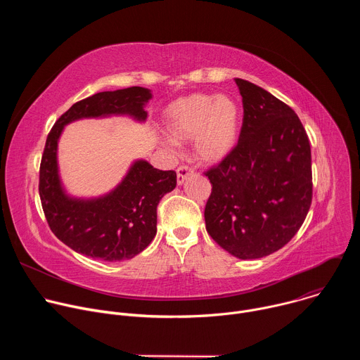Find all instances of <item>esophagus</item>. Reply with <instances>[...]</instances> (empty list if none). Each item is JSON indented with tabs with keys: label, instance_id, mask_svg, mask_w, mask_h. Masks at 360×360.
Masks as SVG:
<instances>
[{
	"label": "esophagus",
	"instance_id": "esophagus-1",
	"mask_svg": "<svg viewBox=\"0 0 360 360\" xmlns=\"http://www.w3.org/2000/svg\"><path fill=\"white\" fill-rule=\"evenodd\" d=\"M193 174V169L189 167V165H181L178 169H176V181H178V185H182L184 181Z\"/></svg>",
	"mask_w": 360,
	"mask_h": 360
}]
</instances>
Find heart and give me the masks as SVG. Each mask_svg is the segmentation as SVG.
Instances as JSON below:
<instances>
[{"label":"heart","instance_id":"obj_1","mask_svg":"<svg viewBox=\"0 0 360 360\" xmlns=\"http://www.w3.org/2000/svg\"><path fill=\"white\" fill-rule=\"evenodd\" d=\"M240 111L228 95L192 94L179 98L165 112V128L175 141L195 139L196 157L219 162L235 148Z\"/></svg>","mask_w":360,"mask_h":360}]
</instances>
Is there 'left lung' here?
Here are the masks:
<instances>
[{
	"label": "left lung",
	"mask_w": 360,
	"mask_h": 360,
	"mask_svg": "<svg viewBox=\"0 0 360 360\" xmlns=\"http://www.w3.org/2000/svg\"><path fill=\"white\" fill-rule=\"evenodd\" d=\"M235 82L242 128L229 155L203 172L212 185L205 224L221 248L239 259H256L285 246L309 212L311 143L285 102L246 79Z\"/></svg>",
	"instance_id": "8db88e82"
}]
</instances>
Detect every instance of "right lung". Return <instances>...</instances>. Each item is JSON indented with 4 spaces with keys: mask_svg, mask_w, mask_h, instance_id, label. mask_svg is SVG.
Segmentation results:
<instances>
[{
    "mask_svg": "<svg viewBox=\"0 0 360 360\" xmlns=\"http://www.w3.org/2000/svg\"><path fill=\"white\" fill-rule=\"evenodd\" d=\"M150 96L149 89L142 86L98 92L75 102L46 136L38 184L45 219L61 242L89 258L112 262L142 252L157 233L158 203L176 186V172L138 161L107 196L72 199L64 193L58 178V138L64 125L86 117L128 114L143 121V105Z\"/></svg>",
    "mask_w": 360,
    "mask_h": 360,
    "instance_id": "add662e5",
    "label": "right lung"
}]
</instances>
